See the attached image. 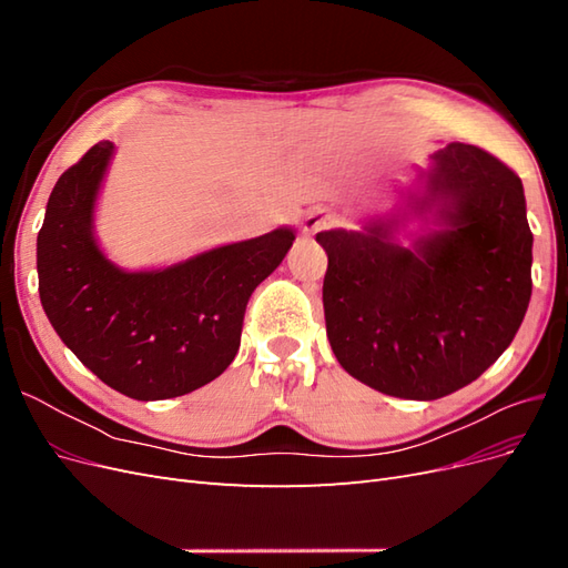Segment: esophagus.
<instances>
[{"label":"esophagus","instance_id":"34e87169","mask_svg":"<svg viewBox=\"0 0 568 568\" xmlns=\"http://www.w3.org/2000/svg\"><path fill=\"white\" fill-rule=\"evenodd\" d=\"M334 220H336V215H334L332 211H326V209H313L311 213L305 215V220H303V232L315 234V232H320V230H324V227H329Z\"/></svg>","mask_w":568,"mask_h":568}]
</instances>
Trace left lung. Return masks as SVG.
I'll list each match as a JSON object with an SVG mask.
<instances>
[{
  "label": "left lung",
  "instance_id": "obj_1",
  "mask_svg": "<svg viewBox=\"0 0 568 568\" xmlns=\"http://www.w3.org/2000/svg\"><path fill=\"white\" fill-rule=\"evenodd\" d=\"M390 215L315 239L326 251V338L341 367L395 398L436 400L478 379L517 336L530 301L524 184L488 151L432 153ZM409 214L427 230L403 247Z\"/></svg>",
  "mask_w": 568,
  "mask_h": 568
}]
</instances>
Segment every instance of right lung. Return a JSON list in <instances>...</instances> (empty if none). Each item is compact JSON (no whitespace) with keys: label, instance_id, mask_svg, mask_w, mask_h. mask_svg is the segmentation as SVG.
Listing matches in <instances>:
<instances>
[{"label":"right lung","instance_id":"add662e5","mask_svg":"<svg viewBox=\"0 0 568 568\" xmlns=\"http://www.w3.org/2000/svg\"><path fill=\"white\" fill-rule=\"evenodd\" d=\"M113 142L94 144L59 178L38 234L44 313L106 386L134 400L192 393L230 367L253 288L296 239L277 227L159 270H123L101 251L94 213Z\"/></svg>","mask_w":568,"mask_h":568}]
</instances>
